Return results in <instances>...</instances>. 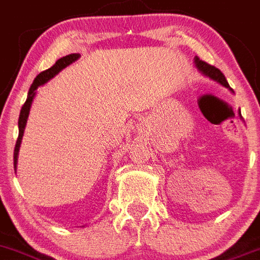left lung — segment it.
<instances>
[{"mask_svg": "<svg viewBox=\"0 0 260 260\" xmlns=\"http://www.w3.org/2000/svg\"><path fill=\"white\" fill-rule=\"evenodd\" d=\"M194 63H196V67H197V69L200 70L203 75H206L207 78L212 79L214 81H216V83L220 84V85L225 86V88H228V89L232 90V88L229 86L225 76H224L223 72H221L220 70L216 69L215 66H211V64H209V63L203 62V60H201L198 57L194 58ZM240 115H241V113H240Z\"/></svg>", "mask_w": 260, "mask_h": 260, "instance_id": "obj_1", "label": "left lung"}]
</instances>
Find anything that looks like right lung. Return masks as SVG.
I'll list each match as a JSON object with an SVG mask.
<instances>
[{
  "label": "right lung",
  "instance_id": "right-lung-1",
  "mask_svg": "<svg viewBox=\"0 0 260 260\" xmlns=\"http://www.w3.org/2000/svg\"><path fill=\"white\" fill-rule=\"evenodd\" d=\"M80 58V54H69L66 57L60 58L55 62V64L50 67V69L45 70V71L40 72L39 75L36 76V79L32 83L31 88L28 90V95L27 100H25L24 105L22 106V110H20V115H19V120H18V127H19V136H18V140H16L15 144V149H14V168L16 170V165H18V154H19V147L20 144H22V139L23 135H24V129H25V124H27V119L28 115H29V110H31V105L32 101H34L35 95H36V89L39 88L40 85H44L45 83H48L50 79H53L58 72L62 71L63 69H66L67 66H70L72 62L75 60H78Z\"/></svg>",
  "mask_w": 260,
  "mask_h": 260
}]
</instances>
